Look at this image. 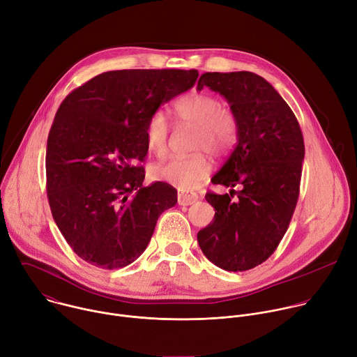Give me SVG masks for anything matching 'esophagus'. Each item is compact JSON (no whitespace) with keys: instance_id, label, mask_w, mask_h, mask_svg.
<instances>
[{"instance_id":"obj_1","label":"esophagus","mask_w":357,"mask_h":357,"mask_svg":"<svg viewBox=\"0 0 357 357\" xmlns=\"http://www.w3.org/2000/svg\"><path fill=\"white\" fill-rule=\"evenodd\" d=\"M199 199V196L193 192H179L178 195V203L181 206H189Z\"/></svg>"}]
</instances>
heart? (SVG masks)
Masks as SVG:
<instances>
[{"mask_svg": "<svg viewBox=\"0 0 357 357\" xmlns=\"http://www.w3.org/2000/svg\"><path fill=\"white\" fill-rule=\"evenodd\" d=\"M172 114L179 124L195 128L192 148L208 149L215 155H222L230 149L237 137L236 116L220 107L219 100L208 93L190 91L179 97ZM146 146L162 155L167 149L168 123L161 112L152 114L144 128ZM211 172V161L203 152L183 158H171L152 168V178L171 183L181 190H190L200 185Z\"/></svg>", "mask_w": 357, "mask_h": 357, "instance_id": "heart-1", "label": "heart"}]
</instances>
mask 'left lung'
<instances>
[{
	"label": "left lung",
	"mask_w": 357,
	"mask_h": 357,
	"mask_svg": "<svg viewBox=\"0 0 357 357\" xmlns=\"http://www.w3.org/2000/svg\"><path fill=\"white\" fill-rule=\"evenodd\" d=\"M222 94L237 120V142L212 178L230 195L208 193L213 222L199 230L206 259L226 271H245L264 263L278 247L299 195L303 137L280 93L251 72H206L197 80ZM233 187H238L232 199Z\"/></svg>",
	"instance_id": "left-lung-1"
}]
</instances>
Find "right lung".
Segmentation results:
<instances>
[{
    "instance_id": "add662e5",
    "label": "right lung",
    "mask_w": 357,
    "mask_h": 357,
    "mask_svg": "<svg viewBox=\"0 0 357 357\" xmlns=\"http://www.w3.org/2000/svg\"><path fill=\"white\" fill-rule=\"evenodd\" d=\"M199 72L113 70L90 79L63 101L46 145V192L54 220L86 263L121 268L146 248L178 192L144 186V128L161 105L193 87Z\"/></svg>"
}]
</instances>
